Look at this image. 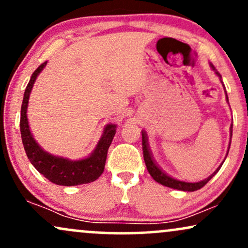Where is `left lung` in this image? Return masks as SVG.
<instances>
[{
    "label": "left lung",
    "mask_w": 248,
    "mask_h": 248,
    "mask_svg": "<svg viewBox=\"0 0 248 248\" xmlns=\"http://www.w3.org/2000/svg\"><path fill=\"white\" fill-rule=\"evenodd\" d=\"M211 69L215 71L216 75L218 77H220V75L216 71L215 66L211 64ZM221 78V77H220ZM226 99L227 101H229V98H227V94H226ZM230 134H231L232 136V124H231V128H230ZM230 144H231V142H230ZM142 149H143V158H144V162H146V167H147V170L148 172L150 173V176L155 179L156 182H158V183L162 184V186H168V187H172V189H177V190H182V191H196V190H199L201 187H203L207 182L211 179L213 176L217 173V171L219 169H220V167L218 168L217 170H216L215 172L212 173L211 176H209V177L203 179V181L201 182H196V183H191V182H184V181H179V179H176V178H172L171 176H168L166 172L163 171V170L161 169L160 167L156 164L155 160L153 158V155H152V152H150L149 149V144H148V138H147V134L144 130H142ZM230 149V147H229ZM229 153V152H227Z\"/></svg>",
    "instance_id": "8db88e82"
}]
</instances>
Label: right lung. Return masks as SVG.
<instances>
[{
	"label": "right lung",
	"instance_id": "add662e5",
	"mask_svg": "<svg viewBox=\"0 0 248 248\" xmlns=\"http://www.w3.org/2000/svg\"><path fill=\"white\" fill-rule=\"evenodd\" d=\"M45 65H46V62L39 65L35 72L32 73L29 84L25 88L23 102H22L19 127H21L22 142H23L25 154H27L31 164L45 178H47L57 186H72L94 182L104 172L108 148H109L115 135L116 124H109L104 128V133H102L100 141L96 144L95 149L90 156L82 158V160L71 161L69 158L61 157V156L51 155V154L43 150L38 146V143L33 140L32 134L30 132L29 122H28L27 118V109L31 90L35 84L37 76L44 69Z\"/></svg>",
	"mask_w": 248,
	"mask_h": 248
}]
</instances>
